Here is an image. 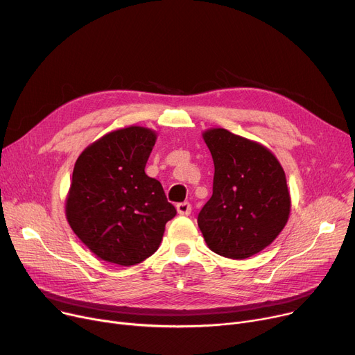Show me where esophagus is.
<instances>
[{"label":"esophagus","instance_id":"obj_1","mask_svg":"<svg viewBox=\"0 0 355 355\" xmlns=\"http://www.w3.org/2000/svg\"><path fill=\"white\" fill-rule=\"evenodd\" d=\"M177 213L180 214V216H190V213H191V204L190 202H180V204H177Z\"/></svg>","mask_w":355,"mask_h":355}]
</instances>
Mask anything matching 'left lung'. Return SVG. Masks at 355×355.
Segmentation results:
<instances>
[{
    "instance_id": "left-lung-1",
    "label": "left lung",
    "mask_w": 355,
    "mask_h": 355,
    "mask_svg": "<svg viewBox=\"0 0 355 355\" xmlns=\"http://www.w3.org/2000/svg\"><path fill=\"white\" fill-rule=\"evenodd\" d=\"M214 162L213 196L198 214L210 250L248 259L281 234L291 214V194L281 162L265 145L225 128L202 132Z\"/></svg>"
}]
</instances>
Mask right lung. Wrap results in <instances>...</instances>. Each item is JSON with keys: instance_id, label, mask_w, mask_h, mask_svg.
Instances as JSON below:
<instances>
[{"instance_id": "add662e5", "label": "right lung", "mask_w": 355, "mask_h": 355, "mask_svg": "<svg viewBox=\"0 0 355 355\" xmlns=\"http://www.w3.org/2000/svg\"><path fill=\"white\" fill-rule=\"evenodd\" d=\"M155 141L151 128H119L87 145L74 164L66 218L105 262L141 263L157 252L166 221L177 214L161 182L145 174Z\"/></svg>"}]
</instances>
